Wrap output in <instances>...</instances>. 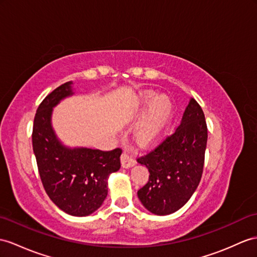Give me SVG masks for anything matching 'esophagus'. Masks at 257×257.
I'll use <instances>...</instances> for the list:
<instances>
[{
    "instance_id": "esophagus-1",
    "label": "esophagus",
    "mask_w": 257,
    "mask_h": 257,
    "mask_svg": "<svg viewBox=\"0 0 257 257\" xmlns=\"http://www.w3.org/2000/svg\"><path fill=\"white\" fill-rule=\"evenodd\" d=\"M121 164L123 168H130L135 165V159L133 158L132 155H130L128 153L124 152L121 155Z\"/></svg>"
}]
</instances>
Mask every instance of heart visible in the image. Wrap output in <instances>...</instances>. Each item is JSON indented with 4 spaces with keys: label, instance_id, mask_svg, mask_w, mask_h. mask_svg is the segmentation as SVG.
<instances>
[{
    "label": "heart",
    "instance_id": "1",
    "mask_svg": "<svg viewBox=\"0 0 257 257\" xmlns=\"http://www.w3.org/2000/svg\"><path fill=\"white\" fill-rule=\"evenodd\" d=\"M155 92L152 91L142 95L143 107L150 104L136 128V139L142 145H147L157 140L167 127L171 116L172 104L169 98L160 96L155 99Z\"/></svg>",
    "mask_w": 257,
    "mask_h": 257
}]
</instances>
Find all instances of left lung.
Returning <instances> with one entry per match:
<instances>
[{
  "label": "left lung",
  "mask_w": 257,
  "mask_h": 257,
  "mask_svg": "<svg viewBox=\"0 0 257 257\" xmlns=\"http://www.w3.org/2000/svg\"><path fill=\"white\" fill-rule=\"evenodd\" d=\"M207 137L203 109L191 99L179 126L137 158L149 171L148 182L137 192L146 209L169 215L186 204L202 179Z\"/></svg>",
  "instance_id": "8db88e82"
}]
</instances>
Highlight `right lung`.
I'll return each mask as SVG.
<instances>
[{
	"label": "right lung",
	"mask_w": 257,
	"mask_h": 257,
	"mask_svg": "<svg viewBox=\"0 0 257 257\" xmlns=\"http://www.w3.org/2000/svg\"><path fill=\"white\" fill-rule=\"evenodd\" d=\"M71 84L59 86L42 100L36 112L31 137L48 196L66 214L83 217L97 210L107 197L109 174L120 169L122 149H71L56 139L51 126L52 108L72 95Z\"/></svg>",
	"instance_id": "1"
}]
</instances>
